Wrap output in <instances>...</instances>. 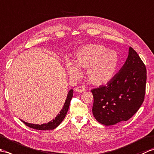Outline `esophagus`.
Wrapping results in <instances>:
<instances>
[{"label": "esophagus", "mask_w": 154, "mask_h": 154, "mask_svg": "<svg viewBox=\"0 0 154 154\" xmlns=\"http://www.w3.org/2000/svg\"><path fill=\"white\" fill-rule=\"evenodd\" d=\"M85 91V87L84 86H79L75 88V91L78 93H83Z\"/></svg>", "instance_id": "34e87169"}]
</instances>
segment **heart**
Wrapping results in <instances>:
<instances>
[{
  "instance_id": "heart-1",
  "label": "heart",
  "mask_w": 154,
  "mask_h": 154,
  "mask_svg": "<svg viewBox=\"0 0 154 154\" xmlns=\"http://www.w3.org/2000/svg\"><path fill=\"white\" fill-rule=\"evenodd\" d=\"M75 61H67L66 69L69 75L78 79L81 75L80 67L87 68V77L97 86L104 85L115 76L119 65V56L115 51L99 44H88L75 53Z\"/></svg>"
}]
</instances>
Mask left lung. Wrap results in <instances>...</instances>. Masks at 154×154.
<instances>
[{"label": "left lung", "mask_w": 154, "mask_h": 154, "mask_svg": "<svg viewBox=\"0 0 154 154\" xmlns=\"http://www.w3.org/2000/svg\"><path fill=\"white\" fill-rule=\"evenodd\" d=\"M146 79L144 63L130 47L119 73L105 86L91 90L95 119L103 125L111 126L132 118L144 100Z\"/></svg>", "instance_id": "1"}]
</instances>
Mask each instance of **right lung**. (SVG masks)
Wrapping results in <instances>:
<instances>
[{"label":"right lung","instance_id":"1","mask_svg":"<svg viewBox=\"0 0 154 154\" xmlns=\"http://www.w3.org/2000/svg\"><path fill=\"white\" fill-rule=\"evenodd\" d=\"M73 89H71L67 94V96L66 98V100H65V102L63 104V106L62 108V109L60 112V114H58L57 116L54 119L51 120L50 122H49L48 123H45V124H42L41 125L40 124H31V123H28L22 120L23 123H24L26 125L28 126V127L32 128L33 129L35 130H53L55 128H57L62 121L63 120L65 119V116H66L67 112L69 109V104L71 100L73 97Z\"/></svg>","mask_w":154,"mask_h":154}]
</instances>
